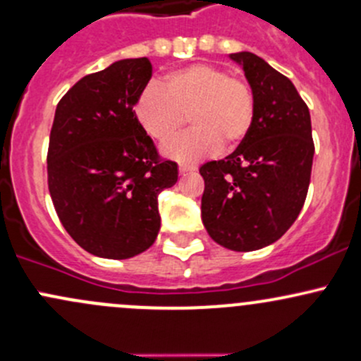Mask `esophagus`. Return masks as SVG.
<instances>
[{"instance_id": "obj_1", "label": "esophagus", "mask_w": 361, "mask_h": 361, "mask_svg": "<svg viewBox=\"0 0 361 361\" xmlns=\"http://www.w3.org/2000/svg\"><path fill=\"white\" fill-rule=\"evenodd\" d=\"M193 171H195V169L188 168V166H180V174H190V173H193Z\"/></svg>"}]
</instances>
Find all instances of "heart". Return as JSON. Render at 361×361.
Instances as JSON below:
<instances>
[{"label":"heart","instance_id":"obj_1","mask_svg":"<svg viewBox=\"0 0 361 361\" xmlns=\"http://www.w3.org/2000/svg\"><path fill=\"white\" fill-rule=\"evenodd\" d=\"M135 116L150 138L168 144L187 125L195 128L173 144L164 154L180 162L238 147L250 133L255 120V96L241 78L209 63H195L174 70L159 82L145 85L135 102Z\"/></svg>","mask_w":361,"mask_h":361}]
</instances>
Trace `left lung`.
<instances>
[{
  "label": "left lung",
  "mask_w": 361,
  "mask_h": 361,
  "mask_svg": "<svg viewBox=\"0 0 361 361\" xmlns=\"http://www.w3.org/2000/svg\"><path fill=\"white\" fill-rule=\"evenodd\" d=\"M255 96V120L233 154L200 166L202 221L216 243L252 252L274 243L302 211L314 162L310 111L288 77L257 54H229Z\"/></svg>",
  "instance_id": "obj_1"
}]
</instances>
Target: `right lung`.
<instances>
[{"instance_id": "obj_1", "label": "right lung", "mask_w": 361, "mask_h": 361, "mask_svg": "<svg viewBox=\"0 0 361 361\" xmlns=\"http://www.w3.org/2000/svg\"><path fill=\"white\" fill-rule=\"evenodd\" d=\"M152 77L149 58L121 59L85 75L54 113L47 187L63 228L104 259L145 252L161 228L157 197L178 181L138 123V96Z\"/></svg>"}]
</instances>
